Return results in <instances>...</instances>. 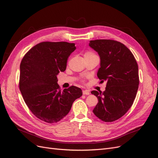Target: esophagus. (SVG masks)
Segmentation results:
<instances>
[{"label": "esophagus", "instance_id": "obj_1", "mask_svg": "<svg viewBox=\"0 0 158 158\" xmlns=\"http://www.w3.org/2000/svg\"><path fill=\"white\" fill-rule=\"evenodd\" d=\"M82 93L84 95H89L90 93H89V91L85 89V90H83L82 91Z\"/></svg>", "mask_w": 158, "mask_h": 158}]
</instances>
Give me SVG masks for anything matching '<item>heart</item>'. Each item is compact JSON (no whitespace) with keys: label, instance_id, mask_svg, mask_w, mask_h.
<instances>
[{"label":"heart","instance_id":"b5f03b06","mask_svg":"<svg viewBox=\"0 0 158 158\" xmlns=\"http://www.w3.org/2000/svg\"><path fill=\"white\" fill-rule=\"evenodd\" d=\"M94 55V54L92 52H85L84 56H88V55Z\"/></svg>","mask_w":158,"mask_h":158}]
</instances>
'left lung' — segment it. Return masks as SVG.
<instances>
[{
    "mask_svg": "<svg viewBox=\"0 0 158 158\" xmlns=\"http://www.w3.org/2000/svg\"><path fill=\"white\" fill-rule=\"evenodd\" d=\"M89 46L100 57L98 77L106 81V90H94L98 99L94 114L105 122L120 118L131 108L139 85L138 66L131 51L121 43L110 40L89 41Z\"/></svg>",
    "mask_w": 158,
    "mask_h": 158,
    "instance_id": "obj_1",
    "label": "left lung"
}]
</instances>
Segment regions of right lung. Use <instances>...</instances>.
<instances>
[{"instance_id":"add662e5","label":"right lung","mask_w":158,"mask_h":158,"mask_svg":"<svg viewBox=\"0 0 158 158\" xmlns=\"http://www.w3.org/2000/svg\"><path fill=\"white\" fill-rule=\"evenodd\" d=\"M76 49L68 42H41L23 56L20 66L19 87L25 103L35 117L48 123L59 122L67 114L80 88L72 85L63 91L57 75L66 68L67 59Z\"/></svg>"}]
</instances>
